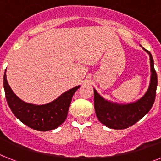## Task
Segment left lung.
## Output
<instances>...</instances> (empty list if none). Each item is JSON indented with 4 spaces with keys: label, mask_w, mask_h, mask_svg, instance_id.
Returning a JSON list of instances; mask_svg holds the SVG:
<instances>
[{
    "label": "left lung",
    "mask_w": 161,
    "mask_h": 161,
    "mask_svg": "<svg viewBox=\"0 0 161 161\" xmlns=\"http://www.w3.org/2000/svg\"><path fill=\"white\" fill-rule=\"evenodd\" d=\"M150 57L151 76L146 93L136 102L130 103H117L106 100L93 89L94 109L97 118L101 123L111 129L128 128L147 114L153 107L156 98L157 75L154 68V61L150 52L143 47Z\"/></svg>",
    "instance_id": "8db88e82"
}]
</instances>
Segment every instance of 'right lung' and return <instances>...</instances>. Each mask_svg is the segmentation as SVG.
Listing matches in <instances>:
<instances>
[{
    "label": "right lung",
    "instance_id": "1",
    "mask_svg": "<svg viewBox=\"0 0 161 161\" xmlns=\"http://www.w3.org/2000/svg\"><path fill=\"white\" fill-rule=\"evenodd\" d=\"M5 72L4 74L5 97L8 106L17 119L31 128L39 131L54 130L64 122L72 96L80 85L66 91L49 103L35 105L25 102L14 93L7 81Z\"/></svg>",
    "mask_w": 161,
    "mask_h": 161
}]
</instances>
